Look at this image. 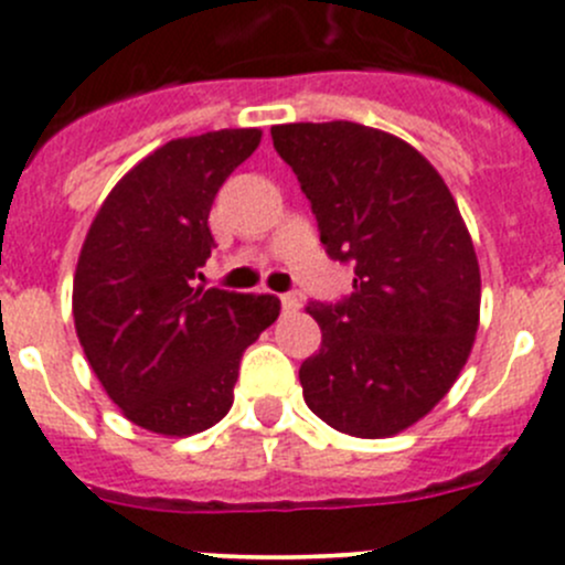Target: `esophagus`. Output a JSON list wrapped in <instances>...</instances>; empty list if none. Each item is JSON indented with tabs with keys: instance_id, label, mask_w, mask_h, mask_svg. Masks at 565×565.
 I'll return each instance as SVG.
<instances>
[{
	"instance_id": "1",
	"label": "esophagus",
	"mask_w": 565,
	"mask_h": 565,
	"mask_svg": "<svg viewBox=\"0 0 565 565\" xmlns=\"http://www.w3.org/2000/svg\"><path fill=\"white\" fill-rule=\"evenodd\" d=\"M281 309H284V315H295V311L300 309V300H298V295H292V292L281 295Z\"/></svg>"
}]
</instances>
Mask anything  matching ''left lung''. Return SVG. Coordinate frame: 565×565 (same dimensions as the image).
Listing matches in <instances>:
<instances>
[{"label":"left lung","mask_w":565,"mask_h":565,"mask_svg":"<svg viewBox=\"0 0 565 565\" xmlns=\"http://www.w3.org/2000/svg\"><path fill=\"white\" fill-rule=\"evenodd\" d=\"M326 254L353 265V292L306 306L322 344L300 364L322 422L383 439L428 414L456 383L478 333L480 267L445 179L399 137L331 124L273 126Z\"/></svg>","instance_id":"1"}]
</instances>
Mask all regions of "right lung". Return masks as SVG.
<instances>
[{
  "label": "right lung",
  "mask_w": 565,
  "mask_h": 565,
  "mask_svg": "<svg viewBox=\"0 0 565 565\" xmlns=\"http://www.w3.org/2000/svg\"><path fill=\"white\" fill-rule=\"evenodd\" d=\"M259 129L179 137L137 162L98 210L74 276V322L104 392L162 436L212 428L234 403L245 348L281 311L276 295L204 289L217 190Z\"/></svg>",
  "instance_id": "1"
}]
</instances>
